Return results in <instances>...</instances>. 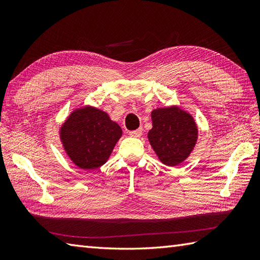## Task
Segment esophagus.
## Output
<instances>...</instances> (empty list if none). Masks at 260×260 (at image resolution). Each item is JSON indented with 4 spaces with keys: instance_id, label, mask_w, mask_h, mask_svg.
<instances>
[{
    "instance_id": "1",
    "label": "esophagus",
    "mask_w": 260,
    "mask_h": 260,
    "mask_svg": "<svg viewBox=\"0 0 260 260\" xmlns=\"http://www.w3.org/2000/svg\"><path fill=\"white\" fill-rule=\"evenodd\" d=\"M128 134L131 137H140L142 135V128L136 129V131H132Z\"/></svg>"
}]
</instances>
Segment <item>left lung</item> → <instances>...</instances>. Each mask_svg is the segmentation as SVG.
Returning a JSON list of instances; mask_svg holds the SVG:
<instances>
[{
  "label": "left lung",
  "instance_id": "obj_1",
  "mask_svg": "<svg viewBox=\"0 0 260 260\" xmlns=\"http://www.w3.org/2000/svg\"><path fill=\"white\" fill-rule=\"evenodd\" d=\"M152 129L147 137L158 159L176 167L189 157L198 141V126L192 115L178 106L152 110Z\"/></svg>",
  "mask_w": 260,
  "mask_h": 260
}]
</instances>
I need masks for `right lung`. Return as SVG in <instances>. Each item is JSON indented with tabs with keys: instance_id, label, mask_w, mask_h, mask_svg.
Listing matches in <instances>:
<instances>
[{
	"instance_id": "obj_1",
	"label": "right lung",
	"mask_w": 260,
	"mask_h": 260,
	"mask_svg": "<svg viewBox=\"0 0 260 260\" xmlns=\"http://www.w3.org/2000/svg\"><path fill=\"white\" fill-rule=\"evenodd\" d=\"M121 134L120 126L106 112L92 106L74 109L59 132L66 154L82 170L106 163Z\"/></svg>"
}]
</instances>
